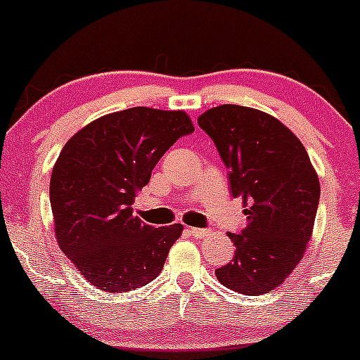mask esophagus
Instances as JSON below:
<instances>
[{
  "mask_svg": "<svg viewBox=\"0 0 360 360\" xmlns=\"http://www.w3.org/2000/svg\"><path fill=\"white\" fill-rule=\"evenodd\" d=\"M188 232L191 233L193 237H196V238H201V237H205V235L210 233L208 230H205V229H189Z\"/></svg>",
  "mask_w": 360,
  "mask_h": 360,
  "instance_id": "34e87169",
  "label": "esophagus"
}]
</instances>
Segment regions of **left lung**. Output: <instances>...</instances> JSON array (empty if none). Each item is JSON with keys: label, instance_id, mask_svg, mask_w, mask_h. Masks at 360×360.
<instances>
[{"label": "left lung", "instance_id": "obj_1", "mask_svg": "<svg viewBox=\"0 0 360 360\" xmlns=\"http://www.w3.org/2000/svg\"><path fill=\"white\" fill-rule=\"evenodd\" d=\"M229 167L233 198L247 225L229 233L233 259L214 271L232 291L260 296L296 269L311 238L320 181L307 148L278 118L238 105H221L198 118Z\"/></svg>", "mask_w": 360, "mask_h": 360}]
</instances>
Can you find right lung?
<instances>
[{
  "label": "right lung",
  "mask_w": 360,
  "mask_h": 360,
  "mask_svg": "<svg viewBox=\"0 0 360 360\" xmlns=\"http://www.w3.org/2000/svg\"><path fill=\"white\" fill-rule=\"evenodd\" d=\"M193 131L184 111L137 106L94 120L62 148L51 177L56 237L93 286L134 291L160 274L183 225L154 229L131 205L160 157Z\"/></svg>",
  "instance_id": "1"
}]
</instances>
